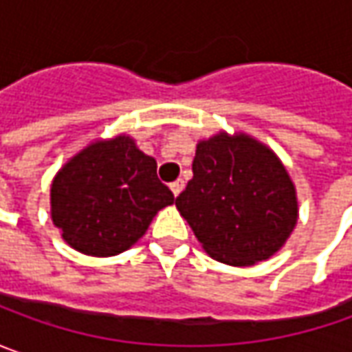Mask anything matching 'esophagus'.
<instances>
[{"label":"esophagus","mask_w":352,"mask_h":352,"mask_svg":"<svg viewBox=\"0 0 352 352\" xmlns=\"http://www.w3.org/2000/svg\"><path fill=\"white\" fill-rule=\"evenodd\" d=\"M170 190H172L174 196H180V192L184 190V180H176V182L170 184Z\"/></svg>","instance_id":"1"}]
</instances>
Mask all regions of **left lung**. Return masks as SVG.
I'll return each instance as SVG.
<instances>
[{"mask_svg": "<svg viewBox=\"0 0 352 352\" xmlns=\"http://www.w3.org/2000/svg\"><path fill=\"white\" fill-rule=\"evenodd\" d=\"M194 178L176 208L211 258L252 266L284 247L298 223V196L276 153L247 133L197 142Z\"/></svg>", "mask_w": 352, "mask_h": 352, "instance_id": "obj_1", "label": "left lung"}]
</instances>
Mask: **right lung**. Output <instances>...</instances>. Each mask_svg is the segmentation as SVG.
I'll use <instances>...</instances> for the list:
<instances>
[{"instance_id":"add662e5","label":"right lung","mask_w":352,"mask_h":352,"mask_svg":"<svg viewBox=\"0 0 352 352\" xmlns=\"http://www.w3.org/2000/svg\"><path fill=\"white\" fill-rule=\"evenodd\" d=\"M174 196L156 160L129 135L96 139L70 156L50 184V217L62 239L88 256H116L141 239Z\"/></svg>"}]
</instances>
